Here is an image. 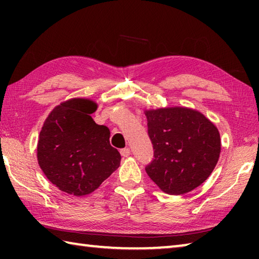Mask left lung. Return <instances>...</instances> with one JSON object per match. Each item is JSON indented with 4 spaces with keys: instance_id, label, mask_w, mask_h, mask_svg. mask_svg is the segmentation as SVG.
<instances>
[{
    "instance_id": "obj_1",
    "label": "left lung",
    "mask_w": 259,
    "mask_h": 259,
    "mask_svg": "<svg viewBox=\"0 0 259 259\" xmlns=\"http://www.w3.org/2000/svg\"><path fill=\"white\" fill-rule=\"evenodd\" d=\"M97 104L73 98L50 112L37 142L38 165L60 191L90 194L120 166L121 155L109 142V129L96 123Z\"/></svg>"
}]
</instances>
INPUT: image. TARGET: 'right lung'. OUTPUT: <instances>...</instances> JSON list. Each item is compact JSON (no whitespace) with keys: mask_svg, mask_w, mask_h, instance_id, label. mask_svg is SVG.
I'll return each instance as SVG.
<instances>
[{"mask_svg":"<svg viewBox=\"0 0 259 259\" xmlns=\"http://www.w3.org/2000/svg\"><path fill=\"white\" fill-rule=\"evenodd\" d=\"M154 159L145 170L161 191L181 195L200 186L221 154L217 126L203 114L185 107L146 111Z\"/></svg>","mask_w":259,"mask_h":259,"instance_id":"right-lung-1","label":"right lung"}]
</instances>
